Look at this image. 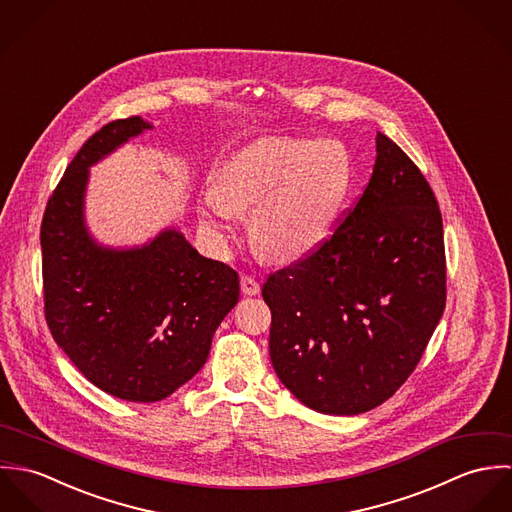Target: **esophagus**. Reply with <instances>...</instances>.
<instances>
[{
	"mask_svg": "<svg viewBox=\"0 0 512 512\" xmlns=\"http://www.w3.org/2000/svg\"><path fill=\"white\" fill-rule=\"evenodd\" d=\"M240 290L244 295H258L260 293V284L252 276H242L240 278Z\"/></svg>",
	"mask_w": 512,
	"mask_h": 512,
	"instance_id": "34e87169",
	"label": "esophagus"
}]
</instances>
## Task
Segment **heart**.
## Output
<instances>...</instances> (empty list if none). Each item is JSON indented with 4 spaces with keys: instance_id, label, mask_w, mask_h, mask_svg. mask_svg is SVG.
Wrapping results in <instances>:
<instances>
[{
    "instance_id": "b5f03b06",
    "label": "heart",
    "mask_w": 512,
    "mask_h": 512,
    "mask_svg": "<svg viewBox=\"0 0 512 512\" xmlns=\"http://www.w3.org/2000/svg\"><path fill=\"white\" fill-rule=\"evenodd\" d=\"M349 185L351 161L341 142L262 138L224 161L201 215L226 238L236 213L254 207L248 222L254 248L268 260L293 262L329 236Z\"/></svg>"
}]
</instances>
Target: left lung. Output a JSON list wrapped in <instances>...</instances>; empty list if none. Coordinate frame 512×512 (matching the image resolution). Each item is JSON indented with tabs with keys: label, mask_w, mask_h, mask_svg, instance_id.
Listing matches in <instances>:
<instances>
[{
	"label": "left lung",
	"mask_w": 512,
	"mask_h": 512,
	"mask_svg": "<svg viewBox=\"0 0 512 512\" xmlns=\"http://www.w3.org/2000/svg\"><path fill=\"white\" fill-rule=\"evenodd\" d=\"M270 359L293 396L321 414L386 402L414 372L445 307L436 195L384 134L368 185L335 232L268 276Z\"/></svg>",
	"instance_id": "1"
}]
</instances>
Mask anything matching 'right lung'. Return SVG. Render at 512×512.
I'll return each instance as SVG.
<instances>
[{"label": "right lung", "mask_w": 512, "mask_h": 512, "mask_svg": "<svg viewBox=\"0 0 512 512\" xmlns=\"http://www.w3.org/2000/svg\"><path fill=\"white\" fill-rule=\"evenodd\" d=\"M149 128L132 116L88 138L41 222L51 335L94 386L128 402L163 400L191 380L240 293L238 274L201 256L175 228L128 250L100 246L88 234V167Z\"/></svg>", "instance_id": "1"}]
</instances>
